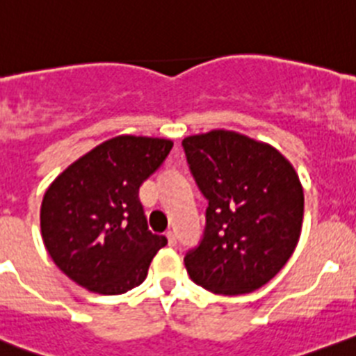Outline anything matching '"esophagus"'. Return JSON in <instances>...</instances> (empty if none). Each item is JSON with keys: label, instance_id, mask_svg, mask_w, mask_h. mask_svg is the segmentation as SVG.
<instances>
[{"label": "esophagus", "instance_id": "obj_1", "mask_svg": "<svg viewBox=\"0 0 356 356\" xmlns=\"http://www.w3.org/2000/svg\"><path fill=\"white\" fill-rule=\"evenodd\" d=\"M165 238H168L169 246H176V243H178V239H176V234L172 231L165 232Z\"/></svg>", "mask_w": 356, "mask_h": 356}]
</instances>
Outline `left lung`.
Segmentation results:
<instances>
[{
	"label": "left lung",
	"instance_id": "1",
	"mask_svg": "<svg viewBox=\"0 0 356 356\" xmlns=\"http://www.w3.org/2000/svg\"><path fill=\"white\" fill-rule=\"evenodd\" d=\"M208 199L202 239L185 255L192 282L222 296L260 289L289 262L300 236L304 192L276 148L234 131L181 141Z\"/></svg>",
	"mask_w": 356,
	"mask_h": 356
}]
</instances>
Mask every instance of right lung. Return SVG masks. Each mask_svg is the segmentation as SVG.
Masks as SVG:
<instances>
[{
    "mask_svg": "<svg viewBox=\"0 0 356 356\" xmlns=\"http://www.w3.org/2000/svg\"><path fill=\"white\" fill-rule=\"evenodd\" d=\"M172 141L117 136L74 161L43 195L42 238L54 264L90 292L118 296L141 285L165 236L148 231L140 187Z\"/></svg>",
    "mask_w": 356,
    "mask_h": 356,
    "instance_id": "right-lung-1",
    "label": "right lung"
}]
</instances>
